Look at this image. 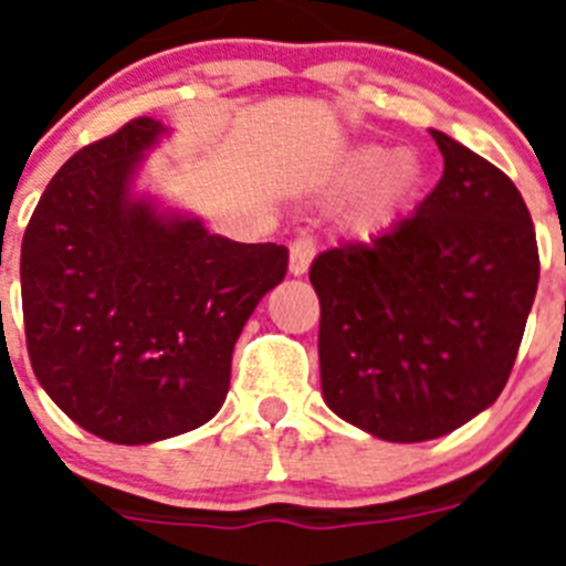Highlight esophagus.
<instances>
[{
    "label": "esophagus",
    "instance_id": "obj_1",
    "mask_svg": "<svg viewBox=\"0 0 566 566\" xmlns=\"http://www.w3.org/2000/svg\"><path fill=\"white\" fill-rule=\"evenodd\" d=\"M314 252H317V243H314L308 234H300V238H294L292 249H289V272H292L294 277L306 274Z\"/></svg>",
    "mask_w": 566,
    "mask_h": 566
}]
</instances>
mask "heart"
Listing matches in <instances>:
<instances>
[{
  "label": "heart",
  "mask_w": 566,
  "mask_h": 566,
  "mask_svg": "<svg viewBox=\"0 0 566 566\" xmlns=\"http://www.w3.org/2000/svg\"><path fill=\"white\" fill-rule=\"evenodd\" d=\"M422 181V164L413 153H391L388 147H357L334 169L332 187L339 192L365 187L352 212V227L377 232L399 218Z\"/></svg>",
  "instance_id": "obj_1"
}]
</instances>
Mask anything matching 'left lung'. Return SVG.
<instances>
[{"mask_svg":"<svg viewBox=\"0 0 566 566\" xmlns=\"http://www.w3.org/2000/svg\"><path fill=\"white\" fill-rule=\"evenodd\" d=\"M442 181L371 243L312 263L326 405L385 442H428L488 411L516 363L538 247L502 169L431 129Z\"/></svg>","mask_w":566,"mask_h":566,"instance_id":"left-lung-1","label":"left lung"}]
</instances>
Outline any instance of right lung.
I'll return each instance as SVG.
<instances>
[{
  "mask_svg": "<svg viewBox=\"0 0 566 566\" xmlns=\"http://www.w3.org/2000/svg\"><path fill=\"white\" fill-rule=\"evenodd\" d=\"M169 135L135 118L78 149L22 240L33 374L73 422L115 444L161 442L221 411L234 343L289 266L286 247L212 234L138 189Z\"/></svg>",
  "mask_w": 566,
  "mask_h": 566,
  "instance_id": "right-lung-1",
  "label": "right lung"
}]
</instances>
